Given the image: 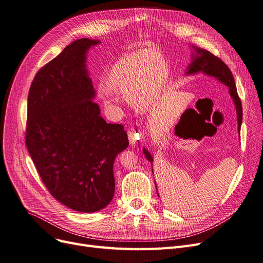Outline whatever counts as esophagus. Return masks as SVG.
Here are the masks:
<instances>
[{
	"label": "esophagus",
	"instance_id": "esophagus-1",
	"mask_svg": "<svg viewBox=\"0 0 263 263\" xmlns=\"http://www.w3.org/2000/svg\"><path fill=\"white\" fill-rule=\"evenodd\" d=\"M139 134L136 132V130H129L128 132V139H129V142L132 143V144H136L137 143L138 141H139Z\"/></svg>",
	"mask_w": 263,
	"mask_h": 263
}]
</instances>
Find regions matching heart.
<instances>
[{"mask_svg":"<svg viewBox=\"0 0 263 263\" xmlns=\"http://www.w3.org/2000/svg\"><path fill=\"white\" fill-rule=\"evenodd\" d=\"M170 71V65L159 51L129 52L111 67L106 87L121 95L132 107L146 109L160 99Z\"/></svg>","mask_w":263,"mask_h":263,"instance_id":"b5f03b06","label":"heart"}]
</instances>
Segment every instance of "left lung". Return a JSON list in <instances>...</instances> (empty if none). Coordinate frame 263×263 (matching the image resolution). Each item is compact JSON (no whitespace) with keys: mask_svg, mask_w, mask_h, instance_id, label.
Wrapping results in <instances>:
<instances>
[{"mask_svg":"<svg viewBox=\"0 0 263 263\" xmlns=\"http://www.w3.org/2000/svg\"><path fill=\"white\" fill-rule=\"evenodd\" d=\"M191 50H192L191 62H190V65L186 67L184 76H194V74H198V73H203V74L208 76V77H213L220 83L224 84V85L228 87L229 95L235 106L236 117H237V132L240 133L243 110H241V103H240V100L237 95L236 85L234 82V78L232 76V72L230 71L229 67L224 64L221 59H219L218 57L214 56L212 52H209L208 50L199 48L194 45H191ZM143 154L146 157V160L151 163L152 173H153V157L150 154V152L148 151V149H145L144 146H143ZM154 182H155V180H154ZM155 189L157 192L156 182H155ZM157 195H159V192H157Z\"/></svg>","mask_w":263,"mask_h":263,"instance_id":"obj_1","label":"left lung"}]
</instances>
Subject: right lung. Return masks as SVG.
<instances>
[{
  "instance_id": "add662e5",
  "label": "right lung",
  "mask_w": 263,
  "mask_h": 263,
  "mask_svg": "<svg viewBox=\"0 0 263 263\" xmlns=\"http://www.w3.org/2000/svg\"><path fill=\"white\" fill-rule=\"evenodd\" d=\"M99 43L72 42L36 73L28 95V151L50 194L80 213L110 204L115 157L129 144L124 126L107 123L92 101L86 61Z\"/></svg>"
}]
</instances>
